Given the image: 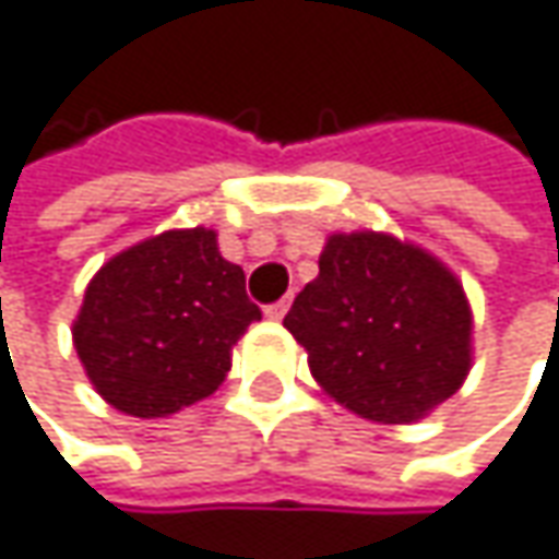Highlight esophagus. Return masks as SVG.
Listing matches in <instances>:
<instances>
[{
  "label": "esophagus",
  "mask_w": 559,
  "mask_h": 559,
  "mask_svg": "<svg viewBox=\"0 0 559 559\" xmlns=\"http://www.w3.org/2000/svg\"><path fill=\"white\" fill-rule=\"evenodd\" d=\"M287 307H290V297H284V300H278V304H272V307H265V316L269 319H284V312H287Z\"/></svg>",
  "instance_id": "1"
}]
</instances>
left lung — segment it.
Wrapping results in <instances>:
<instances>
[{
    "label": "left lung",
    "instance_id": "obj_1",
    "mask_svg": "<svg viewBox=\"0 0 559 559\" xmlns=\"http://www.w3.org/2000/svg\"><path fill=\"white\" fill-rule=\"evenodd\" d=\"M284 329L307 350L319 389L373 424L427 417L475 364V316L459 275L382 230L332 234Z\"/></svg>",
    "mask_w": 559,
    "mask_h": 559
}]
</instances>
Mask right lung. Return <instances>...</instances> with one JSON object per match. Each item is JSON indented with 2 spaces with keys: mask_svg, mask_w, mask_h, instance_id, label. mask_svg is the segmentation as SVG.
Listing matches in <instances>:
<instances>
[{
  "mask_svg": "<svg viewBox=\"0 0 559 559\" xmlns=\"http://www.w3.org/2000/svg\"><path fill=\"white\" fill-rule=\"evenodd\" d=\"M262 319L212 227H180L116 252L84 287L72 345L94 392L154 420L209 399L234 345Z\"/></svg>",
  "mask_w": 559,
  "mask_h": 559,
  "instance_id": "right-lung-1",
  "label": "right lung"
}]
</instances>
